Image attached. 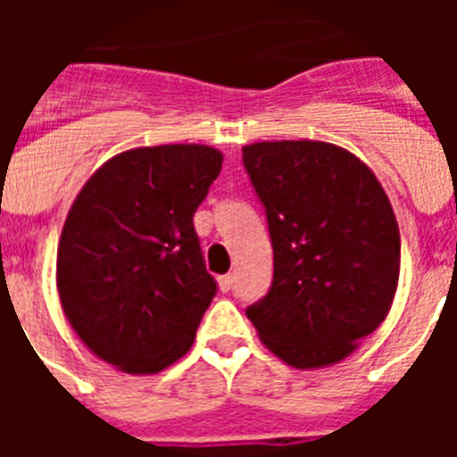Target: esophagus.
<instances>
[{
    "label": "esophagus",
    "instance_id": "esophagus-1",
    "mask_svg": "<svg viewBox=\"0 0 457 457\" xmlns=\"http://www.w3.org/2000/svg\"><path fill=\"white\" fill-rule=\"evenodd\" d=\"M232 285H235V275H222V278H218V287H220V292H229V289H232Z\"/></svg>",
    "mask_w": 457,
    "mask_h": 457
}]
</instances>
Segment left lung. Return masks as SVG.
Returning <instances> with one entry per match:
<instances>
[{"label":"left lung","mask_w":457,"mask_h":457,"mask_svg":"<svg viewBox=\"0 0 457 457\" xmlns=\"http://www.w3.org/2000/svg\"><path fill=\"white\" fill-rule=\"evenodd\" d=\"M242 152L275 265L270 292L246 318L292 368L344 361L396 296L401 235L389 196L361 158L337 145L282 139Z\"/></svg>","instance_id":"obj_1"}]
</instances>
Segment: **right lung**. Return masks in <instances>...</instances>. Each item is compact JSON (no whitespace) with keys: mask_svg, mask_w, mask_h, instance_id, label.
I'll use <instances>...</instances> for the list:
<instances>
[{"mask_svg":"<svg viewBox=\"0 0 457 457\" xmlns=\"http://www.w3.org/2000/svg\"><path fill=\"white\" fill-rule=\"evenodd\" d=\"M220 168L213 146H139L109 158L68 211L61 308L82 344L128 375L179 361L213 301L194 213Z\"/></svg>","mask_w":457,"mask_h":457,"instance_id":"obj_1","label":"right lung"}]
</instances>
